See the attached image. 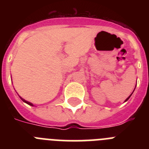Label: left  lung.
<instances>
[{
	"mask_svg": "<svg viewBox=\"0 0 149 149\" xmlns=\"http://www.w3.org/2000/svg\"><path fill=\"white\" fill-rule=\"evenodd\" d=\"M131 95H132V93H131ZM131 95H130V96H129V97H127V98H126V100H125V101H127V100H128L129 98H130V97H131Z\"/></svg>",
	"mask_w": 149,
	"mask_h": 149,
	"instance_id": "8db88e82",
	"label": "left lung"
}]
</instances>
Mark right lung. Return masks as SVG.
<instances>
[{"label": "right lung", "instance_id": "add662e5", "mask_svg": "<svg viewBox=\"0 0 149 149\" xmlns=\"http://www.w3.org/2000/svg\"><path fill=\"white\" fill-rule=\"evenodd\" d=\"M19 97H20V96H19ZM20 98L22 100V101H24V102H25L26 104H29V105H30V106H33V104L32 103H30V102H29V101H26V100H24V99H23V98H21L20 97Z\"/></svg>", "mask_w": 149, "mask_h": 149}]
</instances>
